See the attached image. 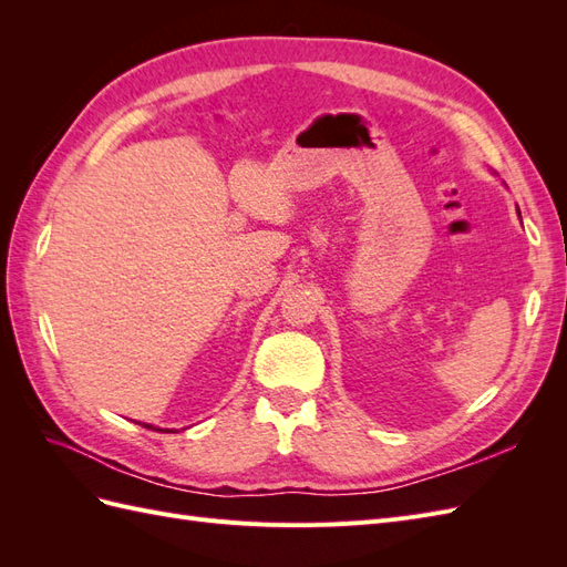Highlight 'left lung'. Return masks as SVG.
<instances>
[{
  "mask_svg": "<svg viewBox=\"0 0 567 567\" xmlns=\"http://www.w3.org/2000/svg\"><path fill=\"white\" fill-rule=\"evenodd\" d=\"M518 215H520V213H518Z\"/></svg>",
  "mask_w": 567,
  "mask_h": 567,
  "instance_id": "left-lung-1",
  "label": "left lung"
}]
</instances>
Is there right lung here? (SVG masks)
<instances>
[{"instance_id": "right-lung-1", "label": "right lung", "mask_w": 567, "mask_h": 567, "mask_svg": "<svg viewBox=\"0 0 567 567\" xmlns=\"http://www.w3.org/2000/svg\"><path fill=\"white\" fill-rule=\"evenodd\" d=\"M140 425L151 427V431H161V433H175V431H163V427H156V425H151V423H140Z\"/></svg>"}]
</instances>
